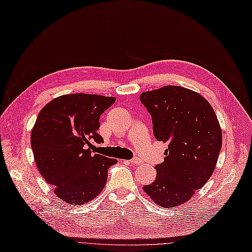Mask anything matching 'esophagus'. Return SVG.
<instances>
[{"instance_id":"34e87169","label":"esophagus","mask_w":252,"mask_h":252,"mask_svg":"<svg viewBox=\"0 0 252 252\" xmlns=\"http://www.w3.org/2000/svg\"><path fill=\"white\" fill-rule=\"evenodd\" d=\"M126 163H131V164H141V161L140 159H138V158H134V159L129 160V161H125Z\"/></svg>"}]
</instances>
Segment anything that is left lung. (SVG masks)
<instances>
[{"mask_svg":"<svg viewBox=\"0 0 252 252\" xmlns=\"http://www.w3.org/2000/svg\"><path fill=\"white\" fill-rule=\"evenodd\" d=\"M158 141L168 143L156 180L143 187L161 208H175L193 197L212 176L222 146V132L210 102L199 93L168 85L142 92Z\"/></svg>","mask_w":252,"mask_h":252,"instance_id":"left-lung-1","label":"left lung"}]
</instances>
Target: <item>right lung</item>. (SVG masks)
Listing matches in <instances>:
<instances>
[{
	"label": "right lung",
	"instance_id": "obj_1",
	"mask_svg": "<svg viewBox=\"0 0 252 252\" xmlns=\"http://www.w3.org/2000/svg\"><path fill=\"white\" fill-rule=\"evenodd\" d=\"M115 97L86 93L58 96L46 104L35 121L31 146L36 166L55 194L69 204L89 202L104 189L110 166L117 163L91 154L90 139L97 143L99 116Z\"/></svg>",
	"mask_w": 252,
	"mask_h": 252
}]
</instances>
